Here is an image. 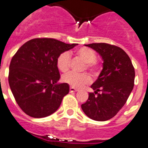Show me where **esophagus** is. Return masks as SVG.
<instances>
[{
  "label": "esophagus",
  "instance_id": "obj_1",
  "mask_svg": "<svg viewBox=\"0 0 148 148\" xmlns=\"http://www.w3.org/2000/svg\"><path fill=\"white\" fill-rule=\"evenodd\" d=\"M76 91H77V89H75L74 87H72V86H71L70 87V92H76Z\"/></svg>",
  "mask_w": 148,
  "mask_h": 148
}]
</instances>
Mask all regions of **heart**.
Here are the masks:
<instances>
[{
    "mask_svg": "<svg viewBox=\"0 0 148 148\" xmlns=\"http://www.w3.org/2000/svg\"><path fill=\"white\" fill-rule=\"evenodd\" d=\"M76 55L86 63V69L93 75L97 74L99 68V64L97 62V55L92 49L82 47L76 51ZM71 55L67 51L62 52L57 57L56 65L58 69L62 72L68 71L70 67ZM62 80L75 88H81L90 82V77L86 73L77 74L69 72L62 77Z\"/></svg>",
    "mask_w": 148,
    "mask_h": 148,
    "instance_id": "heart-1",
    "label": "heart"
}]
</instances>
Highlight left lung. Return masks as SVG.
<instances>
[{"instance_id":"left-lung-1","label":"left lung","mask_w":148,"mask_h":148,"mask_svg":"<svg viewBox=\"0 0 148 148\" xmlns=\"http://www.w3.org/2000/svg\"><path fill=\"white\" fill-rule=\"evenodd\" d=\"M94 49L103 60V70L91 85L94 92L81 105L91 119L107 121L123 107L134 87V68L130 58L119 47L107 43L85 45Z\"/></svg>"}]
</instances>
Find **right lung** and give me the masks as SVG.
I'll return each mask as SVG.
<instances>
[{
    "mask_svg": "<svg viewBox=\"0 0 148 148\" xmlns=\"http://www.w3.org/2000/svg\"><path fill=\"white\" fill-rule=\"evenodd\" d=\"M77 44L37 38L26 42L13 56L8 81L20 109L28 116L43 118L54 113L69 93V85L58 84L57 57Z\"/></svg>",
    "mask_w": 148,
    "mask_h": 148,
    "instance_id": "right-lung-1",
    "label": "right lung"
}]
</instances>
